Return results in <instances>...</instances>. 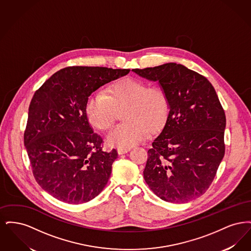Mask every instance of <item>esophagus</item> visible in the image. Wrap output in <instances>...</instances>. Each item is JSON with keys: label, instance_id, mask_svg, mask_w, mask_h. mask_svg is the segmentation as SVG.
I'll return each mask as SVG.
<instances>
[{"label": "esophagus", "instance_id": "34e87169", "mask_svg": "<svg viewBox=\"0 0 251 251\" xmlns=\"http://www.w3.org/2000/svg\"><path fill=\"white\" fill-rule=\"evenodd\" d=\"M130 151V149H122V148H119L118 149V153L119 154H123V153H126Z\"/></svg>", "mask_w": 251, "mask_h": 251}]
</instances>
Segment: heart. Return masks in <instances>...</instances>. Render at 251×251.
Instances as JSON below:
<instances>
[{"label":"heart","instance_id":"obj_1","mask_svg":"<svg viewBox=\"0 0 251 251\" xmlns=\"http://www.w3.org/2000/svg\"><path fill=\"white\" fill-rule=\"evenodd\" d=\"M122 124L108 132V145L128 149L141 142L151 132L159 130L169 113L166 90L157 84L149 85L134 78H125L108 87L106 94L96 91L89 96L85 114L89 123L105 131L116 120L117 111L123 107Z\"/></svg>","mask_w":251,"mask_h":251}]
</instances>
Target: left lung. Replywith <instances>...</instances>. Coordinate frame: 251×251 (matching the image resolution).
I'll use <instances>...</instances> for the list:
<instances>
[{"mask_svg":"<svg viewBox=\"0 0 251 251\" xmlns=\"http://www.w3.org/2000/svg\"><path fill=\"white\" fill-rule=\"evenodd\" d=\"M132 72L158 81L169 100L165 126L148 151L144 179L165 201H193L208 190L225 154L226 116L215 88L176 63Z\"/></svg>","mask_w":251,"mask_h":251,"instance_id":"obj_1","label":"left lung"}]
</instances>
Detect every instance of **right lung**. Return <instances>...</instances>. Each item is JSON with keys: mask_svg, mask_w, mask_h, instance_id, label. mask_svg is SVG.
Wrapping results in <instances>:
<instances>
[{"mask_svg": "<svg viewBox=\"0 0 251 251\" xmlns=\"http://www.w3.org/2000/svg\"><path fill=\"white\" fill-rule=\"evenodd\" d=\"M130 70L73 66L52 74L33 96L24 145L36 182L70 204L93 200L107 184L118 151H103L85 114L88 97Z\"/></svg>", "mask_w": 251, "mask_h": 251, "instance_id": "add662e5", "label": "right lung"}]
</instances>
